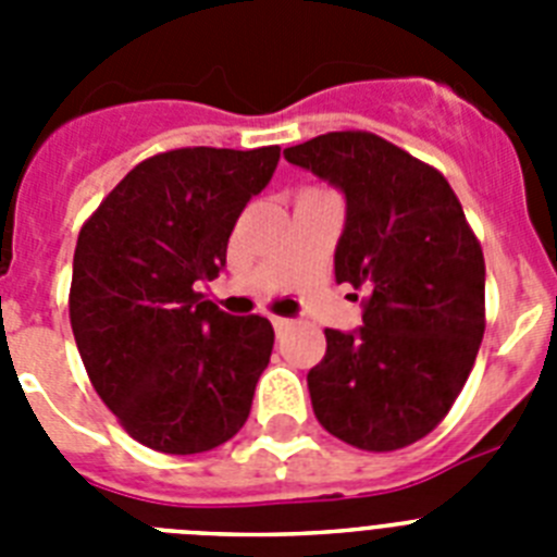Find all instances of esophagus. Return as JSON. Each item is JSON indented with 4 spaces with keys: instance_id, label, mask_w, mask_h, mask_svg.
<instances>
[{
    "instance_id": "1",
    "label": "esophagus",
    "mask_w": 557,
    "mask_h": 557,
    "mask_svg": "<svg viewBox=\"0 0 557 557\" xmlns=\"http://www.w3.org/2000/svg\"><path fill=\"white\" fill-rule=\"evenodd\" d=\"M273 329L275 334L282 337V334H287L289 329H293V321H289V318H278V314H273Z\"/></svg>"
}]
</instances>
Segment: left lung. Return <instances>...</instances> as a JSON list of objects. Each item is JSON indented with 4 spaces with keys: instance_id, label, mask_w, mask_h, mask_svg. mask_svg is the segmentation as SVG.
<instances>
[{
    "instance_id": "obj_1",
    "label": "left lung",
    "mask_w": 557,
    "mask_h": 557,
    "mask_svg": "<svg viewBox=\"0 0 557 557\" xmlns=\"http://www.w3.org/2000/svg\"><path fill=\"white\" fill-rule=\"evenodd\" d=\"M284 159L346 191L334 275L366 295L359 332H323L307 376L314 418L362 451L405 449L444 421L474 368L480 239L444 172L376 133H323Z\"/></svg>"
}]
</instances>
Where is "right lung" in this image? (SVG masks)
<instances>
[{"mask_svg": "<svg viewBox=\"0 0 557 557\" xmlns=\"http://www.w3.org/2000/svg\"><path fill=\"white\" fill-rule=\"evenodd\" d=\"M282 147H178L133 166L77 234L69 321L97 396L164 455H200L248 421L270 362L268 318H231L198 293Z\"/></svg>", "mask_w": 557, "mask_h": 557, "instance_id": "right-lung-1", "label": "right lung"}]
</instances>
